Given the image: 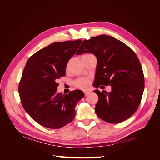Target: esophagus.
I'll return each mask as SVG.
<instances>
[{"mask_svg":"<svg viewBox=\"0 0 160 160\" xmlns=\"http://www.w3.org/2000/svg\"><path fill=\"white\" fill-rule=\"evenodd\" d=\"M89 93V91H84V95H88Z\"/></svg>","mask_w":160,"mask_h":160,"instance_id":"34e87169","label":"esophagus"}]
</instances>
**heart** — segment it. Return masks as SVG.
Returning <instances> with one entry per match:
<instances>
[{"instance_id":"obj_1","label":"heart","mask_w":160,"mask_h":160,"mask_svg":"<svg viewBox=\"0 0 160 160\" xmlns=\"http://www.w3.org/2000/svg\"><path fill=\"white\" fill-rule=\"evenodd\" d=\"M90 79L87 77H81L78 79H77L74 82V85L77 88L82 89H87L90 85Z\"/></svg>"}]
</instances>
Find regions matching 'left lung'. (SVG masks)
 Masks as SVG:
<instances>
[{
  "label": "left lung",
  "mask_w": 160,
  "mask_h": 160,
  "mask_svg": "<svg viewBox=\"0 0 160 160\" xmlns=\"http://www.w3.org/2000/svg\"><path fill=\"white\" fill-rule=\"evenodd\" d=\"M92 53L98 59L93 86L110 85L111 91L95 90V113L106 122L118 123L138 109L144 90L141 63L133 51L115 38L101 35L84 40L76 54Z\"/></svg>",
  "instance_id": "left-lung-1"
}]
</instances>
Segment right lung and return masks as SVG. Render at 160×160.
Listing matches in <instances>:
<instances>
[{"label": "right lung", "instance_id": "add662e5", "mask_svg": "<svg viewBox=\"0 0 160 160\" xmlns=\"http://www.w3.org/2000/svg\"><path fill=\"white\" fill-rule=\"evenodd\" d=\"M82 41L53 42L28 59L18 85L23 108L31 117L50 129H59L73 120L75 106L84 97L83 91L57 93V81L65 76L69 60Z\"/></svg>", "mask_w": 160, "mask_h": 160}]
</instances>
